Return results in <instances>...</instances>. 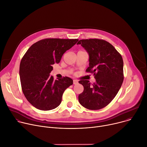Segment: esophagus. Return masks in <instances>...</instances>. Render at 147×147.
I'll use <instances>...</instances> for the list:
<instances>
[{
  "label": "esophagus",
  "mask_w": 147,
  "mask_h": 147,
  "mask_svg": "<svg viewBox=\"0 0 147 147\" xmlns=\"http://www.w3.org/2000/svg\"><path fill=\"white\" fill-rule=\"evenodd\" d=\"M78 83V81L77 80H73V84H77Z\"/></svg>",
  "instance_id": "1"
}]
</instances>
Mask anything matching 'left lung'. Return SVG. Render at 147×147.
I'll return each mask as SVG.
<instances>
[{"label":"left lung","instance_id":"obj_1","mask_svg":"<svg viewBox=\"0 0 147 147\" xmlns=\"http://www.w3.org/2000/svg\"><path fill=\"white\" fill-rule=\"evenodd\" d=\"M81 44L89 55V67L86 71L93 73L96 83L80 80L84 87L79 96L80 103L90 110L103 108L119 92L123 81V62L121 55L109 42L99 39L81 40Z\"/></svg>","mask_w":147,"mask_h":147}]
</instances>
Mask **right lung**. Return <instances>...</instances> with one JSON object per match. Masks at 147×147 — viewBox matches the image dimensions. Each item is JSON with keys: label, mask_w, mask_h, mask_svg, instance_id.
I'll use <instances>...</instances> for the list:
<instances>
[{"label": "right lung", "mask_w": 147, "mask_h": 147, "mask_svg": "<svg viewBox=\"0 0 147 147\" xmlns=\"http://www.w3.org/2000/svg\"><path fill=\"white\" fill-rule=\"evenodd\" d=\"M78 39L47 38L29 48L21 61L19 76L22 92L35 108L50 111L61 102L65 90L73 84L70 77L54 80L50 74L53 65L58 64L63 54L74 46Z\"/></svg>", "instance_id": "add662e5"}]
</instances>
